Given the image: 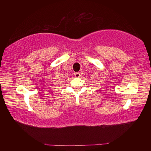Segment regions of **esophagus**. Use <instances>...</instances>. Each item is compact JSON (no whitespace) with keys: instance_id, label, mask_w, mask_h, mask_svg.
I'll return each instance as SVG.
<instances>
[{"instance_id":"1","label":"esophagus","mask_w":151,"mask_h":151,"mask_svg":"<svg viewBox=\"0 0 151 151\" xmlns=\"http://www.w3.org/2000/svg\"><path fill=\"white\" fill-rule=\"evenodd\" d=\"M75 76H76V78H79L81 76V74H80V73H75Z\"/></svg>"}]
</instances>
